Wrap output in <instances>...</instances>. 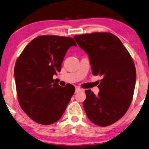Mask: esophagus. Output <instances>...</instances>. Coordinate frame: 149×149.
<instances>
[{
    "label": "esophagus",
    "mask_w": 149,
    "mask_h": 149,
    "mask_svg": "<svg viewBox=\"0 0 149 149\" xmlns=\"http://www.w3.org/2000/svg\"><path fill=\"white\" fill-rule=\"evenodd\" d=\"M82 91V89L80 88H79V87H76V93H78V92H79V91Z\"/></svg>",
    "instance_id": "esophagus-1"
}]
</instances>
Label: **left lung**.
<instances>
[{
	"label": "left lung",
	"instance_id": "8db88e82",
	"mask_svg": "<svg viewBox=\"0 0 149 149\" xmlns=\"http://www.w3.org/2000/svg\"><path fill=\"white\" fill-rule=\"evenodd\" d=\"M73 38L88 55L93 74L103 77L97 95L85 91V112L97 125H110L124 116L132 102L136 80L134 61L120 39L110 33L95 32Z\"/></svg>",
	"mask_w": 149,
	"mask_h": 149
}]
</instances>
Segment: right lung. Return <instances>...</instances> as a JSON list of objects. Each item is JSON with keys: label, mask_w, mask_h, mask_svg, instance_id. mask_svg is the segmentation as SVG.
<instances>
[{"label": "right lung", "mask_w": 149, "mask_h": 149, "mask_svg": "<svg viewBox=\"0 0 149 149\" xmlns=\"http://www.w3.org/2000/svg\"><path fill=\"white\" fill-rule=\"evenodd\" d=\"M71 37L41 35L24 49L14 67L19 106L32 120L48 125L61 118L75 92L71 84L59 86L53 76L60 71Z\"/></svg>", "instance_id": "obj_1"}]
</instances>
